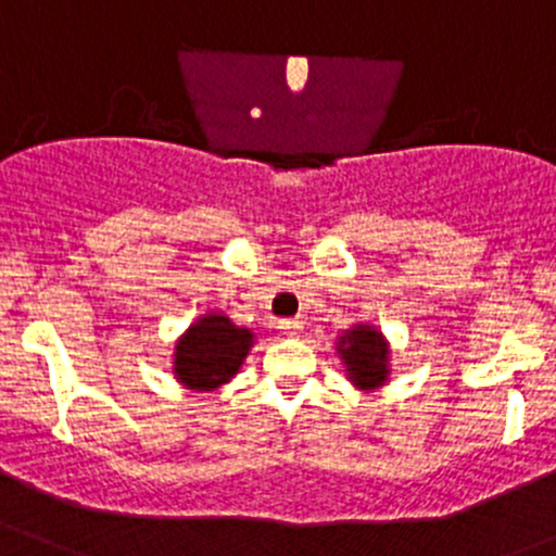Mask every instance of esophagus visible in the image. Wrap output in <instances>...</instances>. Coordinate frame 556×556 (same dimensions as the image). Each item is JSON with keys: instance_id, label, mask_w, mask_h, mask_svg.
Segmentation results:
<instances>
[{"instance_id": "1", "label": "esophagus", "mask_w": 556, "mask_h": 556, "mask_svg": "<svg viewBox=\"0 0 556 556\" xmlns=\"http://www.w3.org/2000/svg\"><path fill=\"white\" fill-rule=\"evenodd\" d=\"M279 328L285 330V333L288 336H299L301 333V328H304V319H282V323H279Z\"/></svg>"}]
</instances>
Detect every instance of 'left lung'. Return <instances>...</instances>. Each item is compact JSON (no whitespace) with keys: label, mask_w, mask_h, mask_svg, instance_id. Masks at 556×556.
I'll return each instance as SVG.
<instances>
[{"label":"left lung","mask_w":556,"mask_h":556,"mask_svg":"<svg viewBox=\"0 0 556 556\" xmlns=\"http://www.w3.org/2000/svg\"><path fill=\"white\" fill-rule=\"evenodd\" d=\"M346 379L357 390H379L390 377V344L374 325H352L336 341Z\"/></svg>","instance_id":"1"}]
</instances>
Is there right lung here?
I'll return each instance as SVG.
<instances>
[{
	"mask_svg": "<svg viewBox=\"0 0 556 556\" xmlns=\"http://www.w3.org/2000/svg\"><path fill=\"white\" fill-rule=\"evenodd\" d=\"M252 344L255 333L233 325L228 314H201L174 344V379L195 392L217 390L237 377Z\"/></svg>",
	"mask_w": 556,
	"mask_h": 556,
	"instance_id": "obj_1",
	"label": "right lung"
}]
</instances>
